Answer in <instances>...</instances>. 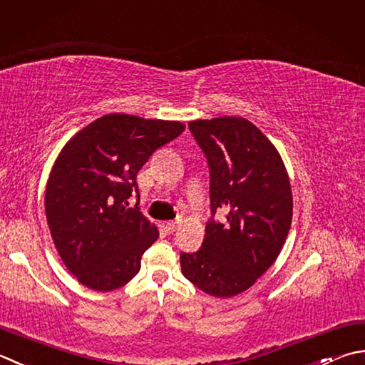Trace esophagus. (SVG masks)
<instances>
[{"mask_svg":"<svg viewBox=\"0 0 365 365\" xmlns=\"http://www.w3.org/2000/svg\"><path fill=\"white\" fill-rule=\"evenodd\" d=\"M178 227V221H168L166 223V231L170 234V232H174L175 230Z\"/></svg>","mask_w":365,"mask_h":365,"instance_id":"34e87169","label":"esophagus"}]
</instances>
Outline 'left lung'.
I'll return each instance as SVG.
<instances>
[{
    "label": "left lung",
    "instance_id": "8db88e82",
    "mask_svg": "<svg viewBox=\"0 0 365 365\" xmlns=\"http://www.w3.org/2000/svg\"><path fill=\"white\" fill-rule=\"evenodd\" d=\"M188 126L209 161L212 213L223 209L226 220H210L202 247L180 255L182 272L207 294L232 297L253 287L282 252L292 220L289 177L275 145L247 118Z\"/></svg>",
    "mask_w": 365,
    "mask_h": 365
}]
</instances>
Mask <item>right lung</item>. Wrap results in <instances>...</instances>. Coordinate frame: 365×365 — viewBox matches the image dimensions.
Here are the masks:
<instances>
[{"label": "right lung", "mask_w": 365, "mask_h": 365, "mask_svg": "<svg viewBox=\"0 0 365 365\" xmlns=\"http://www.w3.org/2000/svg\"><path fill=\"white\" fill-rule=\"evenodd\" d=\"M185 130L182 121L109 113L61 148L46 187V217L64 266L83 287L113 291L140 270L158 227L128 199L156 148Z\"/></svg>", "instance_id": "add662e5"}]
</instances>
